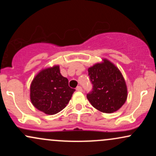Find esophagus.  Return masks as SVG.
<instances>
[{
	"instance_id": "obj_1",
	"label": "esophagus",
	"mask_w": 156,
	"mask_h": 156,
	"mask_svg": "<svg viewBox=\"0 0 156 156\" xmlns=\"http://www.w3.org/2000/svg\"><path fill=\"white\" fill-rule=\"evenodd\" d=\"M76 90L78 91V92H82V91H83V89H82V87H80V86H78V87H76Z\"/></svg>"
}]
</instances>
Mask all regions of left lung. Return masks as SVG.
I'll use <instances>...</instances> for the list:
<instances>
[{
  "label": "left lung",
  "mask_w": 156,
  "mask_h": 156,
  "mask_svg": "<svg viewBox=\"0 0 156 156\" xmlns=\"http://www.w3.org/2000/svg\"><path fill=\"white\" fill-rule=\"evenodd\" d=\"M103 61L89 68L92 89L87 98L94 108L109 114L121 108L126 101L128 92L120 71L109 61Z\"/></svg>",
  "instance_id": "8db88e82"
}]
</instances>
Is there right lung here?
<instances>
[{
  "label": "right lung",
  "mask_w": 156,
  "mask_h": 156,
  "mask_svg": "<svg viewBox=\"0 0 156 156\" xmlns=\"http://www.w3.org/2000/svg\"><path fill=\"white\" fill-rule=\"evenodd\" d=\"M31 101L38 110L46 114H57L64 109L76 89L69 87L67 78L60 73L59 67L43 69L31 85Z\"/></svg>",
  "instance_id": "1"
}]
</instances>
